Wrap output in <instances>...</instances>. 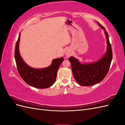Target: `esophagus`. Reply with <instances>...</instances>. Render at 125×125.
Returning <instances> with one entry per match:
<instances>
[{
	"label": "esophagus",
	"instance_id": "obj_1",
	"mask_svg": "<svg viewBox=\"0 0 125 125\" xmlns=\"http://www.w3.org/2000/svg\"><path fill=\"white\" fill-rule=\"evenodd\" d=\"M71 50H67L66 52V53H65V55L67 57H70L71 55Z\"/></svg>",
	"mask_w": 125,
	"mask_h": 125
}]
</instances>
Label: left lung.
I'll return each mask as SVG.
<instances>
[{
	"instance_id": "1",
	"label": "left lung",
	"mask_w": 125,
	"mask_h": 125,
	"mask_svg": "<svg viewBox=\"0 0 125 125\" xmlns=\"http://www.w3.org/2000/svg\"><path fill=\"white\" fill-rule=\"evenodd\" d=\"M97 23L104 31L106 38V52L104 56L97 61L85 63H81L73 56L69 58L75 80L82 86H91L103 80L108 73L112 60V50L108 34L99 22Z\"/></svg>"
}]
</instances>
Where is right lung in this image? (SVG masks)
Listing matches in <instances>:
<instances>
[{"instance_id": "obj_1", "label": "right lung", "mask_w": 125, "mask_h": 125, "mask_svg": "<svg viewBox=\"0 0 125 125\" xmlns=\"http://www.w3.org/2000/svg\"><path fill=\"white\" fill-rule=\"evenodd\" d=\"M20 33L15 47L14 58L18 73L28 84L38 89H46L54 84L58 69L63 60L62 57L52 60L47 67L36 69L29 66L22 59L19 52Z\"/></svg>"}]
</instances>
